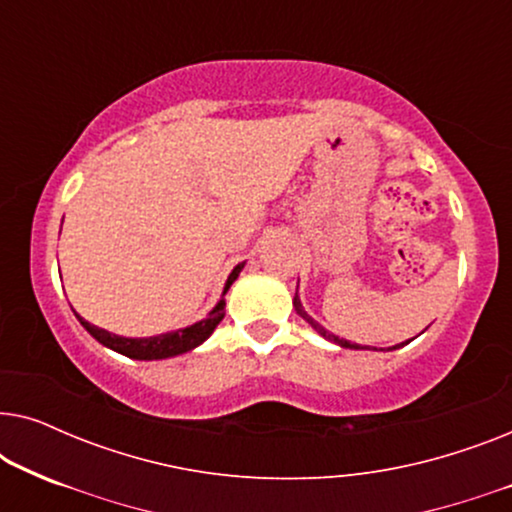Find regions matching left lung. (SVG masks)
I'll return each instance as SVG.
<instances>
[{"label":"left lung","instance_id":"obj_1","mask_svg":"<svg viewBox=\"0 0 512 512\" xmlns=\"http://www.w3.org/2000/svg\"><path fill=\"white\" fill-rule=\"evenodd\" d=\"M293 307H296V312L300 314V317H303L307 324H310L314 331H317L319 335H324L326 340H331V342H335V345H340V347H347V349H368V347H361V345H356V342H349V340H342V338H338V335H333V333H328L324 326L321 324H317V321H314L310 314H307L305 310H303V305H300V298H298V293H296V298H293ZM410 342V340H408ZM408 342H401V345H394V347H389V349H398V347H403V345H408Z\"/></svg>","mask_w":512,"mask_h":512}]
</instances>
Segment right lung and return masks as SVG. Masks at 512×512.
I'll use <instances>...</instances> for the list:
<instances>
[{"label": "right lung", "mask_w": 512, "mask_h": 512, "mask_svg": "<svg viewBox=\"0 0 512 512\" xmlns=\"http://www.w3.org/2000/svg\"><path fill=\"white\" fill-rule=\"evenodd\" d=\"M242 268H244V263L235 265V270L230 272L223 293L230 289V284L235 282L237 275L242 272ZM223 307H226V300H219V305H216L214 310L207 314V319H202V321H198V324H193L188 328H181V331L153 335V338H121V335H114V333L104 331V328L88 324V321L79 317V314H76V319H79L81 326L86 328V331L93 335L97 342H102L104 347L114 349V352H118V354L130 356V359L153 361V359H170V356L191 352V349L202 345V342H205L209 335L214 333V328L219 326V321L226 317V310H223Z\"/></svg>", "instance_id": "obj_1"}]
</instances>
